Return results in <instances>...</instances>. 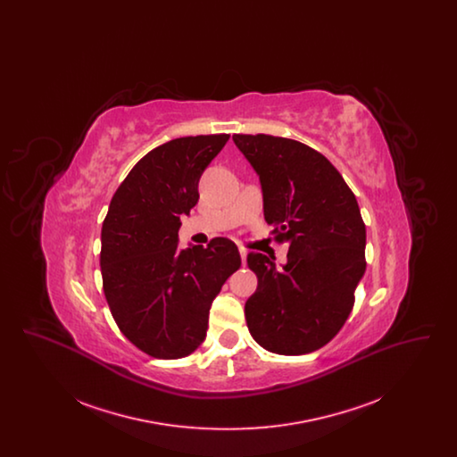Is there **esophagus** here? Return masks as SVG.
I'll return each instance as SVG.
<instances>
[{"label":"esophagus","mask_w":457,"mask_h":457,"mask_svg":"<svg viewBox=\"0 0 457 457\" xmlns=\"http://www.w3.org/2000/svg\"><path fill=\"white\" fill-rule=\"evenodd\" d=\"M239 257H241V263L245 265L246 263V250L245 248H239Z\"/></svg>","instance_id":"1"}]
</instances>
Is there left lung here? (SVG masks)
<instances>
[{"instance_id": "1", "label": "left lung", "mask_w": 457, "mask_h": 457, "mask_svg": "<svg viewBox=\"0 0 457 457\" xmlns=\"http://www.w3.org/2000/svg\"><path fill=\"white\" fill-rule=\"evenodd\" d=\"M235 144L261 176L263 216L287 263L250 252L257 291L245 319L262 348L306 354L326 346L348 320L365 274L367 229L356 196L326 155L298 140L235 133Z\"/></svg>"}]
</instances>
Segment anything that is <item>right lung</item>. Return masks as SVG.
<instances>
[{"label":"right lung","mask_w":457,"mask_h":457,"mask_svg":"<svg viewBox=\"0 0 457 457\" xmlns=\"http://www.w3.org/2000/svg\"><path fill=\"white\" fill-rule=\"evenodd\" d=\"M228 133L181 137L145 154L111 198L101 231V274L111 315L145 354L176 360L207 334L209 310L241 265L231 239L178 248L179 216L198 202V179Z\"/></svg>","instance_id":"add662e5"}]
</instances>
